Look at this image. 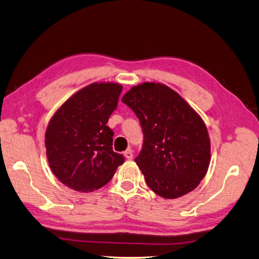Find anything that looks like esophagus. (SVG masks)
<instances>
[{"label": "esophagus", "instance_id": "34e87169", "mask_svg": "<svg viewBox=\"0 0 259 259\" xmlns=\"http://www.w3.org/2000/svg\"><path fill=\"white\" fill-rule=\"evenodd\" d=\"M124 157H126L128 160H131L133 158V151H132L131 148H129V149L124 151Z\"/></svg>", "mask_w": 259, "mask_h": 259}]
</instances>
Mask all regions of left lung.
I'll return each instance as SVG.
<instances>
[{"mask_svg":"<svg viewBox=\"0 0 259 259\" xmlns=\"http://www.w3.org/2000/svg\"><path fill=\"white\" fill-rule=\"evenodd\" d=\"M138 116L144 142L136 158L146 184L164 198L194 190L210 163V140L203 119L164 84L145 82L123 95Z\"/></svg>","mask_w":259,"mask_h":259,"instance_id":"obj_1","label":"left lung"}]
</instances>
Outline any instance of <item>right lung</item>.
Masks as SVG:
<instances>
[{
  "mask_svg": "<svg viewBox=\"0 0 259 259\" xmlns=\"http://www.w3.org/2000/svg\"><path fill=\"white\" fill-rule=\"evenodd\" d=\"M122 86L93 83L75 93L53 115L46 131L49 165L61 183L79 192L107 185L124 158L113 150L107 126Z\"/></svg>",
  "mask_w": 259,
  "mask_h": 259,
  "instance_id": "right-lung-1",
  "label": "right lung"
}]
</instances>
